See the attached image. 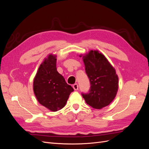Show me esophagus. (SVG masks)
<instances>
[{
	"label": "esophagus",
	"instance_id": "esophagus-1",
	"mask_svg": "<svg viewBox=\"0 0 149 149\" xmlns=\"http://www.w3.org/2000/svg\"><path fill=\"white\" fill-rule=\"evenodd\" d=\"M73 88L75 90V91H76V90L78 89V84L77 83L74 84L73 86Z\"/></svg>",
	"mask_w": 149,
	"mask_h": 149
}]
</instances>
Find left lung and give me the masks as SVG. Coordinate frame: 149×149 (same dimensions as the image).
<instances>
[{
    "label": "left lung",
    "instance_id": "1",
    "mask_svg": "<svg viewBox=\"0 0 149 149\" xmlns=\"http://www.w3.org/2000/svg\"><path fill=\"white\" fill-rule=\"evenodd\" d=\"M90 89L82 96L88 105L100 109L108 106L118 89V76L106 58L98 51L91 50L83 57Z\"/></svg>",
    "mask_w": 149,
    "mask_h": 149
}]
</instances>
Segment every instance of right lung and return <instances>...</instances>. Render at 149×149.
I'll use <instances>...</instances> for the list:
<instances>
[{
	"mask_svg": "<svg viewBox=\"0 0 149 149\" xmlns=\"http://www.w3.org/2000/svg\"><path fill=\"white\" fill-rule=\"evenodd\" d=\"M56 56L49 55L40 65L33 81V91L38 101L52 111L63 107L74 91L56 70Z\"/></svg>",
	"mask_w": 149,
	"mask_h": 149,
	"instance_id": "1",
	"label": "right lung"
}]
</instances>
